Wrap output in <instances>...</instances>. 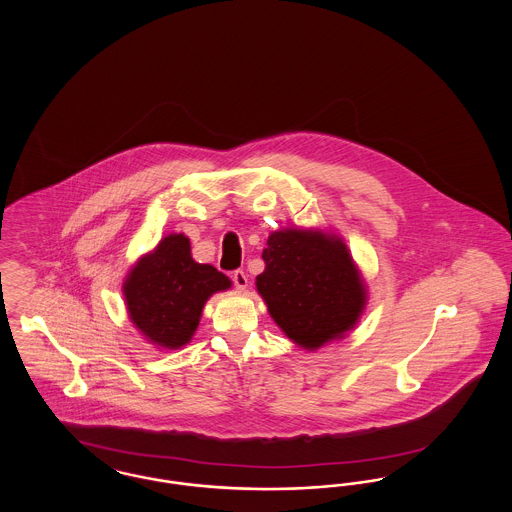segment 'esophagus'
Here are the masks:
<instances>
[{"mask_svg": "<svg viewBox=\"0 0 512 512\" xmlns=\"http://www.w3.org/2000/svg\"><path fill=\"white\" fill-rule=\"evenodd\" d=\"M232 282H234V286H236L238 290H245V288H247V274H245L242 268L232 272Z\"/></svg>", "mask_w": 512, "mask_h": 512, "instance_id": "esophagus-1", "label": "esophagus"}]
</instances>
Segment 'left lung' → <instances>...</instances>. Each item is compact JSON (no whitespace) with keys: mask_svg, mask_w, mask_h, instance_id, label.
Wrapping results in <instances>:
<instances>
[{"mask_svg":"<svg viewBox=\"0 0 512 512\" xmlns=\"http://www.w3.org/2000/svg\"><path fill=\"white\" fill-rule=\"evenodd\" d=\"M267 245L257 290L290 340L315 349L353 328L365 307V288L341 240L284 230L270 234Z\"/></svg>","mask_w":512,"mask_h":512,"instance_id":"left-lung-1","label":"left lung"}]
</instances>
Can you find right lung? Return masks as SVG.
Masks as SVG:
<instances>
[{"label": "right lung", "mask_w": 512, "mask_h": 512, "mask_svg": "<svg viewBox=\"0 0 512 512\" xmlns=\"http://www.w3.org/2000/svg\"><path fill=\"white\" fill-rule=\"evenodd\" d=\"M230 280L192 259L190 240L171 234L142 257L124 282L126 307L136 328L155 345L178 349L192 340L205 301Z\"/></svg>", "instance_id": "obj_1"}]
</instances>
